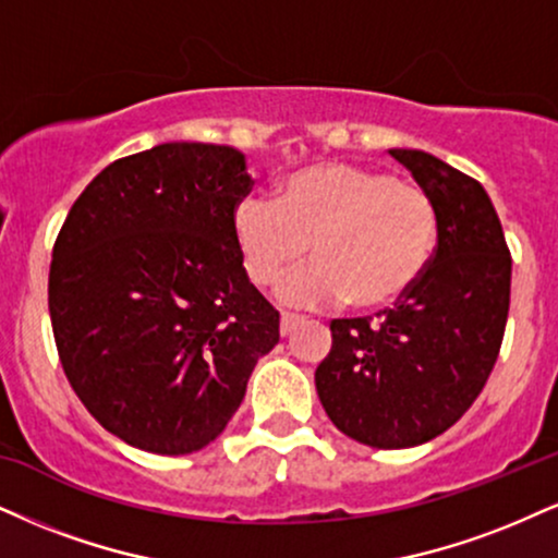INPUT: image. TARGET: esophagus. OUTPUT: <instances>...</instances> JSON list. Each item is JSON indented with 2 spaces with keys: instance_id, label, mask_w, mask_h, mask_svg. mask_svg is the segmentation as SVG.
I'll use <instances>...</instances> for the list:
<instances>
[{
  "instance_id": "obj_1",
  "label": "esophagus",
  "mask_w": 558,
  "mask_h": 558,
  "mask_svg": "<svg viewBox=\"0 0 558 558\" xmlns=\"http://www.w3.org/2000/svg\"><path fill=\"white\" fill-rule=\"evenodd\" d=\"M298 323H302V315H298V313H281V323H279L281 336L292 333V331H294V326H298Z\"/></svg>"
}]
</instances>
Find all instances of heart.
Instances as JSON below:
<instances>
[{
  "label": "heart",
  "instance_id": "heart-1",
  "mask_svg": "<svg viewBox=\"0 0 558 558\" xmlns=\"http://www.w3.org/2000/svg\"><path fill=\"white\" fill-rule=\"evenodd\" d=\"M437 235V204L424 185L352 162L307 165L279 183L274 202L245 196L232 211L240 264L260 290L311 245L313 264L281 284L294 305H393L424 277Z\"/></svg>",
  "mask_w": 558,
  "mask_h": 558
}]
</instances>
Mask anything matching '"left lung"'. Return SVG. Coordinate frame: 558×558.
I'll return each mask as SVG.
<instances>
[{
	"label": "left lung",
	"mask_w": 558,
	"mask_h": 558,
	"mask_svg": "<svg viewBox=\"0 0 558 558\" xmlns=\"http://www.w3.org/2000/svg\"><path fill=\"white\" fill-rule=\"evenodd\" d=\"M437 204L435 256L414 290L367 318L331 320L315 388L356 442H429L471 409L499 356L512 256L484 185L422 149H390Z\"/></svg>",
	"instance_id": "left-lung-1"
}]
</instances>
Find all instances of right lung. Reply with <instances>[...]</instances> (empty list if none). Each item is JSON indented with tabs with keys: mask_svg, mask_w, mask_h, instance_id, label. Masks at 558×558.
Returning <instances> with one entry per match:
<instances>
[{
	"mask_svg": "<svg viewBox=\"0 0 558 558\" xmlns=\"http://www.w3.org/2000/svg\"><path fill=\"white\" fill-rule=\"evenodd\" d=\"M251 189L238 149L168 142L100 170L61 225L48 271L61 367L126 445L202 450L279 343V313L232 238Z\"/></svg>",
	"mask_w": 558,
	"mask_h": 558,
	"instance_id": "obj_1",
	"label": "right lung"
}]
</instances>
